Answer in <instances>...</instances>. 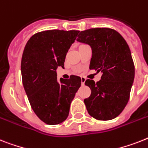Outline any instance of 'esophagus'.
<instances>
[{
    "instance_id": "esophagus-1",
    "label": "esophagus",
    "mask_w": 148,
    "mask_h": 148,
    "mask_svg": "<svg viewBox=\"0 0 148 148\" xmlns=\"http://www.w3.org/2000/svg\"><path fill=\"white\" fill-rule=\"evenodd\" d=\"M80 80H81V85H82V86H84V85L85 81H86V79H85L84 77H80Z\"/></svg>"
}]
</instances>
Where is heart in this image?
I'll return each mask as SVG.
<instances>
[{
    "instance_id": "heart-1",
    "label": "heart",
    "mask_w": 148,
    "mask_h": 148,
    "mask_svg": "<svg viewBox=\"0 0 148 148\" xmlns=\"http://www.w3.org/2000/svg\"><path fill=\"white\" fill-rule=\"evenodd\" d=\"M81 45H80V46H81Z\"/></svg>"
}]
</instances>
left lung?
I'll return each mask as SVG.
<instances>
[{
  "label": "left lung",
  "instance_id": "obj_1",
  "mask_svg": "<svg viewBox=\"0 0 148 148\" xmlns=\"http://www.w3.org/2000/svg\"><path fill=\"white\" fill-rule=\"evenodd\" d=\"M77 40L90 46V69L102 74L98 82L90 79L85 81L91 90L90 97L84 99L87 112L96 119H113L127 105L134 81L130 49L117 31L109 28L81 31Z\"/></svg>",
  "mask_w": 148,
  "mask_h": 148
}]
</instances>
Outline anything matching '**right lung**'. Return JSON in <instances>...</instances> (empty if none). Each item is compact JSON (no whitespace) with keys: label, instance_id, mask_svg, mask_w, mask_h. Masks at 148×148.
I'll return each mask as SVG.
<instances>
[{"label":"right lung","instance_id":"obj_1","mask_svg":"<svg viewBox=\"0 0 148 148\" xmlns=\"http://www.w3.org/2000/svg\"><path fill=\"white\" fill-rule=\"evenodd\" d=\"M77 30H46L36 33L26 43L21 61L24 90L31 107L48 125H58L68 118L71 101L80 88V77L57 79L56 69L64 68L68 49Z\"/></svg>","mask_w":148,"mask_h":148}]
</instances>
